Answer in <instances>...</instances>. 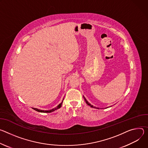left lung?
I'll list each match as a JSON object with an SVG mask.
<instances>
[{
  "instance_id": "1",
  "label": "left lung",
  "mask_w": 148,
  "mask_h": 148,
  "mask_svg": "<svg viewBox=\"0 0 148 148\" xmlns=\"http://www.w3.org/2000/svg\"><path fill=\"white\" fill-rule=\"evenodd\" d=\"M84 99H85V102H86V103H87V104H88V105H89V106H90V107H92V108H96V107H94V106H92V105H90V103H89V102H88V101H87V100H86V99H85V97H84ZM98 109H99V108H98Z\"/></svg>"
}]
</instances>
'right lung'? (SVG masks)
Masks as SVG:
<instances>
[{"instance_id":"add662e5","label":"right lung","mask_w":148,"mask_h":148,"mask_svg":"<svg viewBox=\"0 0 148 148\" xmlns=\"http://www.w3.org/2000/svg\"><path fill=\"white\" fill-rule=\"evenodd\" d=\"M62 102H63V101L62 102V103H60L56 108H54V109H51V110H40V109H36V108H33V109H34L35 110H36V111H38V112H43V113H51V112H53V111H55V110H57V109H59L61 106H62Z\"/></svg>"}]
</instances>
